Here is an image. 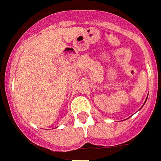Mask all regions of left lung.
Wrapping results in <instances>:
<instances>
[{
	"label": "left lung",
	"instance_id": "8db88e82",
	"mask_svg": "<svg viewBox=\"0 0 161 161\" xmlns=\"http://www.w3.org/2000/svg\"><path fill=\"white\" fill-rule=\"evenodd\" d=\"M147 97H148V96H147ZM147 97H146V100H147ZM146 101H145V103L146 102ZM145 103H144V105H145Z\"/></svg>",
	"mask_w": 161,
	"mask_h": 161
}]
</instances>
